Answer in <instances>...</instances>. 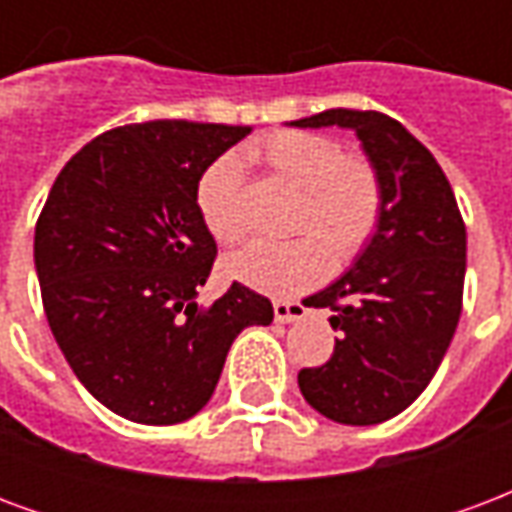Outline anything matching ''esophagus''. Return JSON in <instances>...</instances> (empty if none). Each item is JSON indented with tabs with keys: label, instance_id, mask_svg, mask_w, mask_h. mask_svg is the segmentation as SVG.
<instances>
[{
	"label": "esophagus",
	"instance_id": "1",
	"mask_svg": "<svg viewBox=\"0 0 512 512\" xmlns=\"http://www.w3.org/2000/svg\"><path fill=\"white\" fill-rule=\"evenodd\" d=\"M307 315V307L301 301H288V299H277L274 301V318L279 323H293L301 321Z\"/></svg>",
	"mask_w": 512,
	"mask_h": 512
}]
</instances>
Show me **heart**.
<instances>
[{
    "label": "heart",
    "mask_w": 512,
    "mask_h": 512,
    "mask_svg": "<svg viewBox=\"0 0 512 512\" xmlns=\"http://www.w3.org/2000/svg\"><path fill=\"white\" fill-rule=\"evenodd\" d=\"M246 161L268 167L301 191L288 241H257L224 260V274L260 293L290 296L318 285L332 266L354 260L376 235L384 216V186L373 161L343 153V145L312 131H274L246 147ZM197 211L205 230L230 246L246 233L244 169L235 156H219L197 180Z\"/></svg>",
    "instance_id": "b5f03b06"
}]
</instances>
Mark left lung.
Listing matches in <instances>:
<instances>
[{
	"label": "left lung",
	"mask_w": 512,
	"mask_h": 512,
	"mask_svg": "<svg viewBox=\"0 0 512 512\" xmlns=\"http://www.w3.org/2000/svg\"><path fill=\"white\" fill-rule=\"evenodd\" d=\"M299 128H351L384 186V216L356 263L304 301L329 307L332 359L304 367L299 389L340 425H378L406 411L436 376L461 318L466 227L428 147L381 112L326 109Z\"/></svg>",
	"instance_id": "1"
}]
</instances>
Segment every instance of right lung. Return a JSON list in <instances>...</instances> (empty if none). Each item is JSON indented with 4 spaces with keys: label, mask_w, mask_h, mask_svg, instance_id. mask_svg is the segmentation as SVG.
<instances>
[{
    "label": "right lung",
    "mask_w": 512,
    "mask_h": 512,
    "mask_svg": "<svg viewBox=\"0 0 512 512\" xmlns=\"http://www.w3.org/2000/svg\"><path fill=\"white\" fill-rule=\"evenodd\" d=\"M252 128L150 120L95 136L62 167L35 224V268L51 334L84 389L139 425L194 417L266 296L233 282L211 307L197 288L216 241L194 189Z\"/></svg>",
    "instance_id": "obj_1"
}]
</instances>
